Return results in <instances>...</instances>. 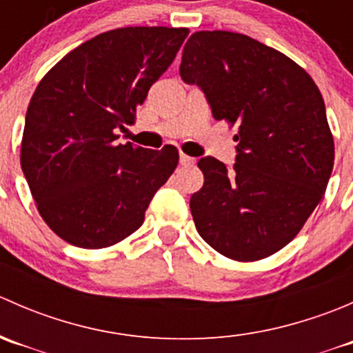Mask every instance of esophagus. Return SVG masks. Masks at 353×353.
<instances>
[{
  "mask_svg": "<svg viewBox=\"0 0 353 353\" xmlns=\"http://www.w3.org/2000/svg\"><path fill=\"white\" fill-rule=\"evenodd\" d=\"M179 162H181V165H184V167L194 165V159H193V157H188L186 154H181Z\"/></svg>",
  "mask_w": 353,
  "mask_h": 353,
  "instance_id": "esophagus-1",
  "label": "esophagus"
}]
</instances>
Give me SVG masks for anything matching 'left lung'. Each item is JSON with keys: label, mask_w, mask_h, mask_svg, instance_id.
Segmentation results:
<instances>
[{"label": "left lung", "mask_w": 353, "mask_h": 353, "mask_svg": "<svg viewBox=\"0 0 353 353\" xmlns=\"http://www.w3.org/2000/svg\"><path fill=\"white\" fill-rule=\"evenodd\" d=\"M179 71L239 141L234 169L198 162L205 183L190 208L199 236L234 261L268 258L301 232L328 186L334 141L321 92L283 52L227 30L194 32Z\"/></svg>", "instance_id": "left-lung-1"}]
</instances>
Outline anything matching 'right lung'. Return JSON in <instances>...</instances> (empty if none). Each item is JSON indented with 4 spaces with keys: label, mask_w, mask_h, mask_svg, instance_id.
I'll return each mask as SVG.
<instances>
[{
    "label": "right lung",
    "mask_w": 353,
    "mask_h": 353,
    "mask_svg": "<svg viewBox=\"0 0 353 353\" xmlns=\"http://www.w3.org/2000/svg\"><path fill=\"white\" fill-rule=\"evenodd\" d=\"M188 28L124 27L70 51L30 99L20 165L42 220L66 243L109 248L138 230L179 162L162 150L116 143L165 73Z\"/></svg>",
    "instance_id": "obj_1"
}]
</instances>
